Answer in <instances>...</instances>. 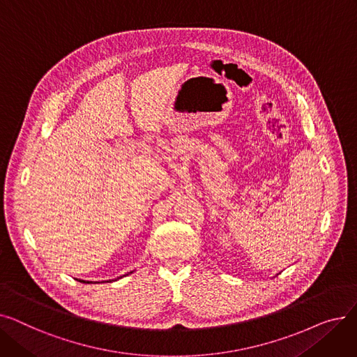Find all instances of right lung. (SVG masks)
I'll use <instances>...</instances> for the list:
<instances>
[{"mask_svg":"<svg viewBox=\"0 0 357 357\" xmlns=\"http://www.w3.org/2000/svg\"><path fill=\"white\" fill-rule=\"evenodd\" d=\"M79 282H84V284H86V282H85V280H79ZM88 284H89V282H88Z\"/></svg>","mask_w":357,"mask_h":357,"instance_id":"obj_1","label":"right lung"}]
</instances>
